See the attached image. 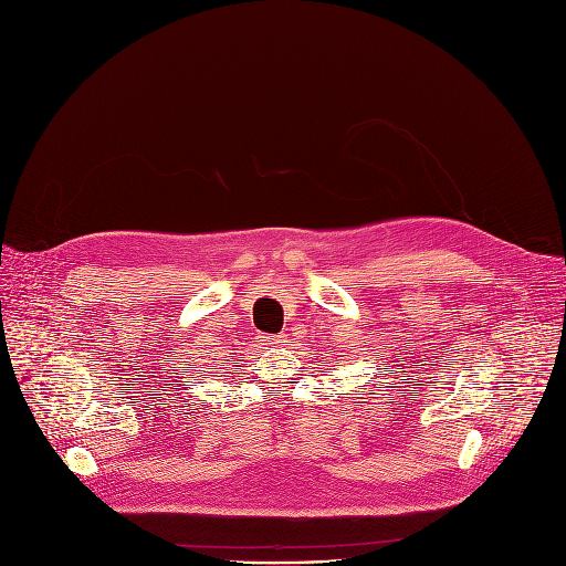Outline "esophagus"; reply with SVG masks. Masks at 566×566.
I'll return each mask as SVG.
<instances>
[{"instance_id": "obj_1", "label": "esophagus", "mask_w": 566, "mask_h": 566, "mask_svg": "<svg viewBox=\"0 0 566 566\" xmlns=\"http://www.w3.org/2000/svg\"><path fill=\"white\" fill-rule=\"evenodd\" d=\"M265 342H268V344H281V342H283V335H270V337H265Z\"/></svg>"}]
</instances>
